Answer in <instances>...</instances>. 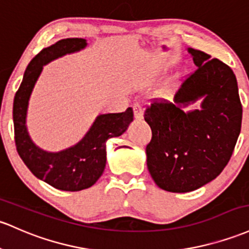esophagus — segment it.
<instances>
[{
    "instance_id": "1",
    "label": "esophagus",
    "mask_w": 249,
    "mask_h": 249,
    "mask_svg": "<svg viewBox=\"0 0 249 249\" xmlns=\"http://www.w3.org/2000/svg\"><path fill=\"white\" fill-rule=\"evenodd\" d=\"M133 113H135L136 119H142L143 118V108L139 103L133 104Z\"/></svg>"
}]
</instances>
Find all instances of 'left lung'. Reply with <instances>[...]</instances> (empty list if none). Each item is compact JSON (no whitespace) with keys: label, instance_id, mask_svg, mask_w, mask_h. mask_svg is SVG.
Segmentation results:
<instances>
[{"label":"left lung","instance_id":"left-lung-1","mask_svg":"<svg viewBox=\"0 0 249 249\" xmlns=\"http://www.w3.org/2000/svg\"><path fill=\"white\" fill-rule=\"evenodd\" d=\"M188 53L197 70L183 81L174 102L156 99L144 113L152 131L147 169L156 184L171 193L196 190L216 178L241 131L242 105L231 68L197 49ZM198 99L201 109L184 111Z\"/></svg>","mask_w":249,"mask_h":249}]
</instances>
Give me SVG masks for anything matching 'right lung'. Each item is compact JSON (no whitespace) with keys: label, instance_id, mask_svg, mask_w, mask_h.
<instances>
[{"label":"right lung","instance_id":"1","mask_svg":"<svg viewBox=\"0 0 249 249\" xmlns=\"http://www.w3.org/2000/svg\"><path fill=\"white\" fill-rule=\"evenodd\" d=\"M86 46L85 39L72 37L43 48L27 66L22 83L14 98L16 150L35 177L59 190L79 191L92 187L105 169L106 141L122 136L133 120L131 107L122 113L99 114L80 142L58 152L45 151L32 141L26 125L27 111L33 89L43 66L66 54L81 51Z\"/></svg>","mask_w":249,"mask_h":249}]
</instances>
